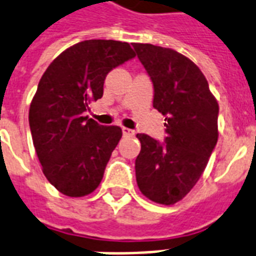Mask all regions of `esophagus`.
Segmentation results:
<instances>
[{"instance_id": "1", "label": "esophagus", "mask_w": 256, "mask_h": 256, "mask_svg": "<svg viewBox=\"0 0 256 256\" xmlns=\"http://www.w3.org/2000/svg\"><path fill=\"white\" fill-rule=\"evenodd\" d=\"M122 134H124V136H132L135 132H134V130H132V128H122Z\"/></svg>"}]
</instances>
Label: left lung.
Returning <instances> with one entry per match:
<instances>
[{"label":"left lung","mask_w":256,"mask_h":256,"mask_svg":"<svg viewBox=\"0 0 256 256\" xmlns=\"http://www.w3.org/2000/svg\"><path fill=\"white\" fill-rule=\"evenodd\" d=\"M132 47L152 80L154 108L166 116L167 132L166 143L136 134V184L148 200L174 205L196 186L217 144L218 102L186 56L148 43Z\"/></svg>","instance_id":"8db88e82"}]
</instances>
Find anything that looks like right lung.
<instances>
[{
    "mask_svg": "<svg viewBox=\"0 0 256 256\" xmlns=\"http://www.w3.org/2000/svg\"><path fill=\"white\" fill-rule=\"evenodd\" d=\"M134 56L126 42H80L55 58L39 81L28 110L31 136L42 171L66 196H86L102 180L122 130L84 112L102 97L110 70Z\"/></svg>",
    "mask_w": 256,
    "mask_h": 256,
    "instance_id": "add662e5",
    "label": "right lung"
}]
</instances>
